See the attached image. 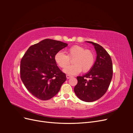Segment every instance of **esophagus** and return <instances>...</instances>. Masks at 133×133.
Here are the masks:
<instances>
[{"instance_id": "obj_1", "label": "esophagus", "mask_w": 133, "mask_h": 133, "mask_svg": "<svg viewBox=\"0 0 133 133\" xmlns=\"http://www.w3.org/2000/svg\"><path fill=\"white\" fill-rule=\"evenodd\" d=\"M66 78L67 79H69L70 78H71V75H69V74H66Z\"/></svg>"}]
</instances>
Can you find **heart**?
Listing matches in <instances>:
<instances>
[{
    "label": "heart",
    "instance_id": "1",
    "mask_svg": "<svg viewBox=\"0 0 133 133\" xmlns=\"http://www.w3.org/2000/svg\"><path fill=\"white\" fill-rule=\"evenodd\" d=\"M58 51L54 56L56 64L61 68H65L69 65L71 60L73 65L64 70V72L71 75L77 74L82 70L87 72L91 69L95 62V55L93 52L80 45H75L65 50Z\"/></svg>",
    "mask_w": 133,
    "mask_h": 133
}]
</instances>
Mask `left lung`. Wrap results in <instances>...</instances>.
<instances>
[{"instance_id":"1","label":"left lung","mask_w":133,"mask_h":133,"mask_svg":"<svg viewBox=\"0 0 133 133\" xmlns=\"http://www.w3.org/2000/svg\"><path fill=\"white\" fill-rule=\"evenodd\" d=\"M94 46L96 59L89 71L77 76L78 83L74 87L76 96L84 102L97 100L105 94L112 77V64L110 56L97 43L87 42Z\"/></svg>"}]
</instances>
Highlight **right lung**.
<instances>
[{
    "label": "right lung",
    "instance_id": "right-lung-1",
    "mask_svg": "<svg viewBox=\"0 0 133 133\" xmlns=\"http://www.w3.org/2000/svg\"><path fill=\"white\" fill-rule=\"evenodd\" d=\"M68 44L46 39L30 46L21 62V78L35 97L42 100L52 98L66 80L54 60L58 51Z\"/></svg>",
    "mask_w": 133,
    "mask_h": 133
}]
</instances>
